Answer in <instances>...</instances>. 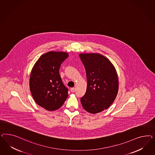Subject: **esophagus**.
Listing matches in <instances>:
<instances>
[{"mask_svg": "<svg viewBox=\"0 0 155 155\" xmlns=\"http://www.w3.org/2000/svg\"><path fill=\"white\" fill-rule=\"evenodd\" d=\"M71 93H74L75 91V88H71Z\"/></svg>", "mask_w": 155, "mask_h": 155, "instance_id": "34e87169", "label": "esophagus"}]
</instances>
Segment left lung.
I'll return each instance as SVG.
<instances>
[{
	"mask_svg": "<svg viewBox=\"0 0 155 155\" xmlns=\"http://www.w3.org/2000/svg\"><path fill=\"white\" fill-rule=\"evenodd\" d=\"M87 81L86 93L81 98L84 110L97 114L108 108L117 95L119 82L116 69L107 58L99 53H81Z\"/></svg>",
	"mask_w": 155,
	"mask_h": 155,
	"instance_id": "left-lung-1",
	"label": "left lung"
}]
</instances>
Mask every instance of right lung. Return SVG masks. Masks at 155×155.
<instances>
[{
  "instance_id": "right-lung-1",
  "label": "right lung",
  "mask_w": 155,
  "mask_h": 155,
  "mask_svg": "<svg viewBox=\"0 0 155 155\" xmlns=\"http://www.w3.org/2000/svg\"><path fill=\"white\" fill-rule=\"evenodd\" d=\"M68 56L66 52H47L38 58L31 71L29 89L33 99L48 111L60 108L68 97V89L59 73L61 64Z\"/></svg>"
}]
</instances>
